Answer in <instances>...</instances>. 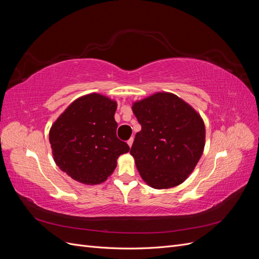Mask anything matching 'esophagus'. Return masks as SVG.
Wrapping results in <instances>:
<instances>
[{
    "label": "esophagus",
    "mask_w": 259,
    "mask_h": 259,
    "mask_svg": "<svg viewBox=\"0 0 259 259\" xmlns=\"http://www.w3.org/2000/svg\"><path fill=\"white\" fill-rule=\"evenodd\" d=\"M133 142H134V138H130L128 140H127V145L130 146V147H132V145H133Z\"/></svg>",
    "instance_id": "obj_1"
}]
</instances>
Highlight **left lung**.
I'll return each instance as SVG.
<instances>
[{
  "instance_id": "1",
  "label": "left lung",
  "mask_w": 259,
  "mask_h": 259,
  "mask_svg": "<svg viewBox=\"0 0 259 259\" xmlns=\"http://www.w3.org/2000/svg\"><path fill=\"white\" fill-rule=\"evenodd\" d=\"M142 131L131 148L140 176L154 189L173 188L188 178L205 146L201 115L182 98L160 92L133 104Z\"/></svg>"
}]
</instances>
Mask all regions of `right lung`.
Instances as JSON below:
<instances>
[{"instance_id": "add662e5", "label": "right lung", "mask_w": 259, "mask_h": 259, "mask_svg": "<svg viewBox=\"0 0 259 259\" xmlns=\"http://www.w3.org/2000/svg\"><path fill=\"white\" fill-rule=\"evenodd\" d=\"M116 101L97 93L75 99L50 131L57 166L85 185L104 183L116 167V160L130 151L116 137Z\"/></svg>"}]
</instances>
